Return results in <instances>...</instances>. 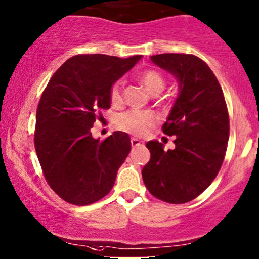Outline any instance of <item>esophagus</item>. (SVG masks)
Returning <instances> with one entry per match:
<instances>
[{
  "mask_svg": "<svg viewBox=\"0 0 259 259\" xmlns=\"http://www.w3.org/2000/svg\"><path fill=\"white\" fill-rule=\"evenodd\" d=\"M130 144H132V147H138V146H141V145H144L143 141L139 140V139H136V138H132Z\"/></svg>",
  "mask_w": 259,
  "mask_h": 259,
  "instance_id": "obj_1",
  "label": "esophagus"
}]
</instances>
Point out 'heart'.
I'll use <instances>...</instances> for the list:
<instances>
[{"mask_svg": "<svg viewBox=\"0 0 259 259\" xmlns=\"http://www.w3.org/2000/svg\"><path fill=\"white\" fill-rule=\"evenodd\" d=\"M138 78L153 96L160 95L167 84L164 73L155 67L140 71L138 73ZM109 101L113 107H119L123 103V81H115L110 86ZM155 123L156 118L151 113L139 112V110H129L116 118V125L119 129L135 135H144Z\"/></svg>", "mask_w": 259, "mask_h": 259, "instance_id": "heart-1", "label": "heart"}]
</instances>
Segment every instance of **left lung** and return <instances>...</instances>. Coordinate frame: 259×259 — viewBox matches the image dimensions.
<instances>
[{"mask_svg": "<svg viewBox=\"0 0 259 259\" xmlns=\"http://www.w3.org/2000/svg\"><path fill=\"white\" fill-rule=\"evenodd\" d=\"M151 60L180 81V93L162 132L176 136L175 150L158 141L146 147L151 158L143 180L155 198L169 204L188 203L218 176L230 134L229 112L217 76L192 54H160Z\"/></svg>", "mask_w": 259, "mask_h": 259, "instance_id": "left-lung-1", "label": "left lung"}]
</instances>
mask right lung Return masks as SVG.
I'll use <instances>...</instances> for the list:
<instances>
[{
	"instance_id": "right-lung-1",
	"label": "right lung",
	"mask_w": 259,
	"mask_h": 259,
	"mask_svg": "<svg viewBox=\"0 0 259 259\" xmlns=\"http://www.w3.org/2000/svg\"><path fill=\"white\" fill-rule=\"evenodd\" d=\"M140 59L76 55L48 82L36 109L34 145L48 184L67 203L90 205L114 186L132 149L129 135L114 132L99 141L91 129L109 109L110 86Z\"/></svg>"
}]
</instances>
